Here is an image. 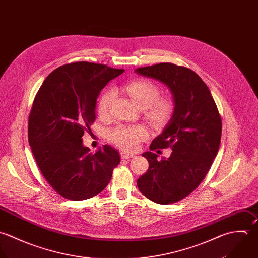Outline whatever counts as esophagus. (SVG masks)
Listing matches in <instances>:
<instances>
[{
  "instance_id": "34e87169",
  "label": "esophagus",
  "mask_w": 258,
  "mask_h": 258,
  "mask_svg": "<svg viewBox=\"0 0 258 258\" xmlns=\"http://www.w3.org/2000/svg\"><path fill=\"white\" fill-rule=\"evenodd\" d=\"M120 156H121L122 159H129V158L134 157L133 154H129V153H126V152H121V153H120Z\"/></svg>"
}]
</instances>
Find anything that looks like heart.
<instances>
[{
    "mask_svg": "<svg viewBox=\"0 0 258 258\" xmlns=\"http://www.w3.org/2000/svg\"><path fill=\"white\" fill-rule=\"evenodd\" d=\"M131 99L142 108L144 119L152 126L159 127L171 119L175 102L171 97L160 96L161 88L148 79H137L124 86ZM115 98L112 89L106 90L99 98L97 112L101 118L108 117L110 107ZM110 140L126 151H135L139 143L147 137L146 129L141 125H119L110 132Z\"/></svg>",
    "mask_w": 258,
    "mask_h": 258,
    "instance_id": "b5f03b06",
    "label": "heart"
}]
</instances>
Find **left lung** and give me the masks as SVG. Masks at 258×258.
<instances>
[{
  "label": "left lung",
  "instance_id": "8db88e82",
  "mask_svg": "<svg viewBox=\"0 0 258 258\" xmlns=\"http://www.w3.org/2000/svg\"><path fill=\"white\" fill-rule=\"evenodd\" d=\"M170 88L175 101L171 120L142 154L149 168L137 180L140 192L158 204L182 200L203 181L216 157L222 121L206 84L192 70L172 63H159L136 70ZM170 148L168 160L157 159L152 151Z\"/></svg>",
  "mask_w": 258,
  "mask_h": 258
}]
</instances>
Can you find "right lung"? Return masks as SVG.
Returning a JSON list of instances; mask_svg holds the SVG:
<instances>
[{"label": "right lung", "mask_w": 258, "mask_h": 258, "mask_svg": "<svg viewBox=\"0 0 258 258\" xmlns=\"http://www.w3.org/2000/svg\"><path fill=\"white\" fill-rule=\"evenodd\" d=\"M124 69L75 62L55 69L40 87L29 115L28 139L50 186L69 200L91 198L108 185L119 153L104 145L96 153L82 144L96 119L100 91Z\"/></svg>", "instance_id": "add662e5"}]
</instances>
